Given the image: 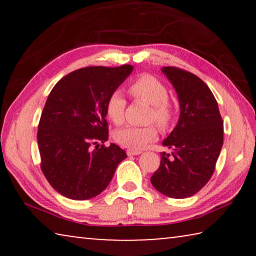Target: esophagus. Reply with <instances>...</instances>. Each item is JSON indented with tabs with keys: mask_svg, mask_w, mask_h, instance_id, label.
<instances>
[{
	"mask_svg": "<svg viewBox=\"0 0 256 256\" xmlns=\"http://www.w3.org/2000/svg\"><path fill=\"white\" fill-rule=\"evenodd\" d=\"M126 154H128V156H136V154H140L141 151H140V150H131V149H128V150H126Z\"/></svg>",
	"mask_w": 256,
	"mask_h": 256,
	"instance_id": "obj_1",
	"label": "esophagus"
}]
</instances>
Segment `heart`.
<instances>
[{"label": "heart", "instance_id": "heart-1", "mask_svg": "<svg viewBox=\"0 0 256 256\" xmlns=\"http://www.w3.org/2000/svg\"><path fill=\"white\" fill-rule=\"evenodd\" d=\"M128 94L136 100H144L151 105L148 115V122L156 123L162 130H167L174 120V107L168 100L170 92L167 86L157 78L150 74H141L134 79L128 86ZM128 100L120 90L112 92L108 96L105 110L112 123L122 124L125 120ZM158 130L154 125L148 126H133L128 125L120 128L114 134L115 141L118 144L131 150H141L156 141Z\"/></svg>", "mask_w": 256, "mask_h": 256}]
</instances>
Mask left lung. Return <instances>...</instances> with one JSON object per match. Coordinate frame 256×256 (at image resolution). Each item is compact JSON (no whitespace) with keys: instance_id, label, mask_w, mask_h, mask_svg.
<instances>
[{"instance_id":"8db88e82","label":"left lung","mask_w":256,"mask_h":256,"mask_svg":"<svg viewBox=\"0 0 256 256\" xmlns=\"http://www.w3.org/2000/svg\"><path fill=\"white\" fill-rule=\"evenodd\" d=\"M162 72L178 94L180 115L162 142L174 152L162 154L150 180L164 196L185 198L214 175L224 144V122L214 94L200 78L176 66H164Z\"/></svg>"}]
</instances>
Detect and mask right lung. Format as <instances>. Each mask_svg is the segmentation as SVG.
<instances>
[{"instance_id": "right-lung-1", "label": "right lung", "mask_w": 256, "mask_h": 256, "mask_svg": "<svg viewBox=\"0 0 256 256\" xmlns=\"http://www.w3.org/2000/svg\"><path fill=\"white\" fill-rule=\"evenodd\" d=\"M128 64L86 66L63 76L52 89L38 124L42 174L60 194L88 200L110 184L126 152L108 140L105 104L126 79ZM95 148H94L93 146Z\"/></svg>"}]
</instances>
